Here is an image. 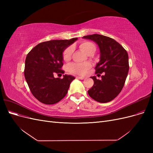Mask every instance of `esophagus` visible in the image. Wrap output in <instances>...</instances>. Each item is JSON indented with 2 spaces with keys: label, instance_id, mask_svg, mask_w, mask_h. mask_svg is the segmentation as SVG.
<instances>
[{
  "label": "esophagus",
  "instance_id": "34e87169",
  "mask_svg": "<svg viewBox=\"0 0 153 153\" xmlns=\"http://www.w3.org/2000/svg\"><path fill=\"white\" fill-rule=\"evenodd\" d=\"M76 78H78V79H80V80H84V79H85V78L83 77V76H76Z\"/></svg>",
  "mask_w": 153,
  "mask_h": 153
}]
</instances>
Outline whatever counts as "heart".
Segmentation results:
<instances>
[{
    "label": "heart",
    "mask_w": 153,
    "mask_h": 153,
    "mask_svg": "<svg viewBox=\"0 0 153 153\" xmlns=\"http://www.w3.org/2000/svg\"><path fill=\"white\" fill-rule=\"evenodd\" d=\"M96 48L95 45L89 41H84L80 45V48L87 53L88 52L91 48ZM73 53V48L71 47H68L64 50L62 53V57L64 61H68L71 59ZM91 67V64L89 63H84V64H79V63H71L69 64L68 68L69 71L72 73L77 74V75H83L86 73L88 69H89Z\"/></svg>",
    "instance_id": "heart-1"
}]
</instances>
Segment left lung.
Here are the masks:
<instances>
[{
	"label": "left lung",
	"instance_id": "1",
	"mask_svg": "<svg viewBox=\"0 0 153 153\" xmlns=\"http://www.w3.org/2000/svg\"><path fill=\"white\" fill-rule=\"evenodd\" d=\"M94 41L100 50V61L95 67L96 74L101 80L91 76L94 85L88 91L89 96L100 103L113 100L121 92L129 71L128 55L122 46L109 37L92 34L83 37Z\"/></svg>",
	"mask_w": 153,
	"mask_h": 153
}]
</instances>
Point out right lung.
<instances>
[{
  "mask_svg": "<svg viewBox=\"0 0 153 153\" xmlns=\"http://www.w3.org/2000/svg\"><path fill=\"white\" fill-rule=\"evenodd\" d=\"M77 39L51 40L37 45L27 54L24 75L30 92L40 102L53 105L66 95L71 82L75 79L65 75L63 78L55 75L64 73L62 52Z\"/></svg>",
  "mask_w": 153,
  "mask_h": 153,
  "instance_id": "right-lung-1",
  "label": "right lung"
}]
</instances>
